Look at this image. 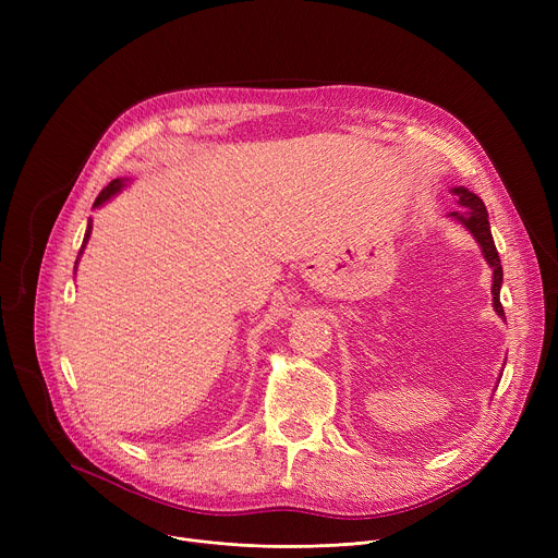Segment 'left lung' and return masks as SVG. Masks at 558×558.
<instances>
[{"label": "left lung", "mask_w": 558, "mask_h": 558, "mask_svg": "<svg viewBox=\"0 0 558 558\" xmlns=\"http://www.w3.org/2000/svg\"><path fill=\"white\" fill-rule=\"evenodd\" d=\"M454 198L459 205H463V215H457L454 217L471 230L480 246H482V253L484 257L488 259V264L493 267V307L495 312L505 316V307L500 303V284H502V264H500V255H497V248H495V242H493V234H490V226H488V213L484 208V203L480 196H475L473 192H468L465 187H454L452 190Z\"/></svg>", "instance_id": "obj_1"}]
</instances>
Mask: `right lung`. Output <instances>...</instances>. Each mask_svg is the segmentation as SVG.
<instances>
[{
    "mask_svg": "<svg viewBox=\"0 0 558 558\" xmlns=\"http://www.w3.org/2000/svg\"><path fill=\"white\" fill-rule=\"evenodd\" d=\"M122 190V181L120 179H114V181H110L108 183V187H104L101 192H99V196H97V201H95V208H99L101 203H106L114 192H120ZM90 230H93V223L87 226V230H85V240H83V246H81V251L85 248V242H87V238H90ZM81 255V253H78Z\"/></svg>",
    "mask_w": 558,
    "mask_h": 558,
    "instance_id": "obj_1",
    "label": "right lung"
}]
</instances>
